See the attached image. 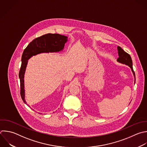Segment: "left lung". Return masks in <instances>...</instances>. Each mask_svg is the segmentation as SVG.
I'll return each mask as SVG.
<instances>
[{
    "label": "left lung",
    "mask_w": 147,
    "mask_h": 147,
    "mask_svg": "<svg viewBox=\"0 0 147 147\" xmlns=\"http://www.w3.org/2000/svg\"><path fill=\"white\" fill-rule=\"evenodd\" d=\"M117 49H118V53L119 56V57L117 60V61L121 64H123L126 65H128L131 68L134 77V83H135V80H136L135 74L133 69V63H132V60L130 56L128 53L125 52L120 47H118Z\"/></svg>",
    "instance_id": "1"
}]
</instances>
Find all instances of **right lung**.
Returning <instances> with one entry per match:
<instances>
[{
  "label": "right lung",
  "instance_id": "obj_1",
  "mask_svg": "<svg viewBox=\"0 0 147 147\" xmlns=\"http://www.w3.org/2000/svg\"><path fill=\"white\" fill-rule=\"evenodd\" d=\"M67 36L59 34L48 33L33 40L25 49L22 56V64L19 73L21 87V96L24 102L27 105L25 99L24 75L28 60L33 56L42 53H53L61 51L68 41ZM28 106V105H27Z\"/></svg>",
  "mask_w": 147,
  "mask_h": 147
}]
</instances>
